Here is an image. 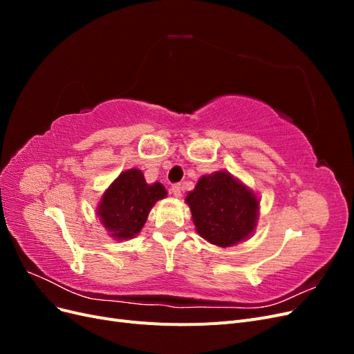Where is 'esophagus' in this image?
I'll use <instances>...</instances> for the list:
<instances>
[{"label": "esophagus", "mask_w": 354, "mask_h": 354, "mask_svg": "<svg viewBox=\"0 0 354 354\" xmlns=\"http://www.w3.org/2000/svg\"><path fill=\"white\" fill-rule=\"evenodd\" d=\"M181 192H183V187H181V185H173V186H171V194H173L176 198L181 196Z\"/></svg>", "instance_id": "obj_1"}]
</instances>
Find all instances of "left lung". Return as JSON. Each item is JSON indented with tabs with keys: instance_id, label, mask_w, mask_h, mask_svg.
I'll use <instances>...</instances> for the list:
<instances>
[{
	"instance_id": "left-lung-1",
	"label": "left lung",
	"mask_w": 354,
	"mask_h": 354,
	"mask_svg": "<svg viewBox=\"0 0 354 354\" xmlns=\"http://www.w3.org/2000/svg\"><path fill=\"white\" fill-rule=\"evenodd\" d=\"M186 202L196 232L221 248L248 238L259 216V199L226 171L203 176Z\"/></svg>"
}]
</instances>
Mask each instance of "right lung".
<instances>
[{
	"label": "right lung",
	"mask_w": 354,
	"mask_h": 354,
	"mask_svg": "<svg viewBox=\"0 0 354 354\" xmlns=\"http://www.w3.org/2000/svg\"><path fill=\"white\" fill-rule=\"evenodd\" d=\"M165 196L162 185H147L142 171L133 168L124 171L104 192L97 214L113 238L130 239L142 230L155 202Z\"/></svg>",
	"instance_id": "1"
}]
</instances>
